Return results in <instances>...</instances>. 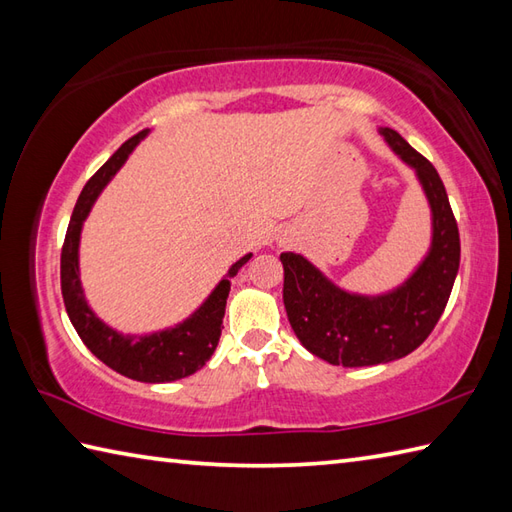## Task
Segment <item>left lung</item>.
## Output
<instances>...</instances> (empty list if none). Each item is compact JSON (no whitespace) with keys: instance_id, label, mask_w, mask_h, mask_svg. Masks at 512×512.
<instances>
[{"instance_id":"1","label":"left lung","mask_w":512,"mask_h":512,"mask_svg":"<svg viewBox=\"0 0 512 512\" xmlns=\"http://www.w3.org/2000/svg\"><path fill=\"white\" fill-rule=\"evenodd\" d=\"M380 136L416 171L431 206V246L418 268L383 295L347 292L297 253H281L284 306L297 339L332 365L365 367L411 354L436 328L460 268V233L436 167L389 127Z\"/></svg>"}]
</instances>
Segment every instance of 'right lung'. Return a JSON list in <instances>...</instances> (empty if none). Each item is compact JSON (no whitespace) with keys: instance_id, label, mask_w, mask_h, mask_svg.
I'll list each match as a JSON object with an SVG mask.
<instances>
[{"instance_id":"1","label":"right lung","mask_w":512,"mask_h":512,"mask_svg":"<svg viewBox=\"0 0 512 512\" xmlns=\"http://www.w3.org/2000/svg\"><path fill=\"white\" fill-rule=\"evenodd\" d=\"M147 134L149 132L145 129V132L132 136L127 143L118 147L114 156L83 187L72 211L68 233H65V242L61 248V292L65 310H68V317L76 334L81 336L85 347L99 361L112 367L118 374L140 380V383H171V380L198 372L213 356L222 334V319L228 292H231V277H235L237 270L253 255L248 253L242 259H237L228 268L226 277L206 297L202 306L189 319L173 325V328L143 336L121 334L96 317L94 310L88 306V301H85L79 279L81 228L85 217L92 211V204L105 189V184L125 165L129 154H132L136 145Z\"/></svg>"}]
</instances>
